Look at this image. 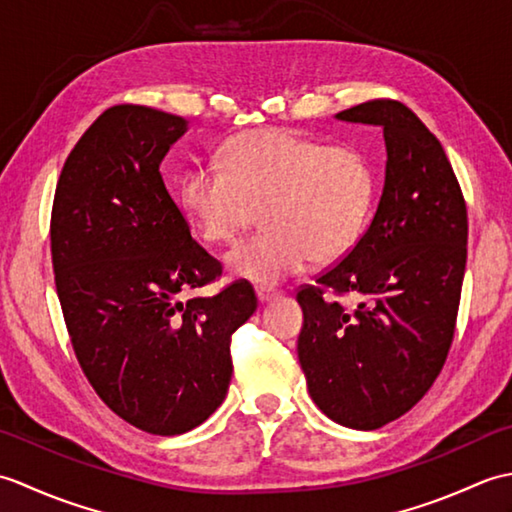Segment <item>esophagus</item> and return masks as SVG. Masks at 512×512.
Wrapping results in <instances>:
<instances>
[{"label":"esophagus","mask_w":512,"mask_h":512,"mask_svg":"<svg viewBox=\"0 0 512 512\" xmlns=\"http://www.w3.org/2000/svg\"><path fill=\"white\" fill-rule=\"evenodd\" d=\"M257 299L262 301V303H270V301L279 299V292L275 288H262V286H259L257 288Z\"/></svg>","instance_id":"obj_1"}]
</instances>
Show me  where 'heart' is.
<instances>
[{"label": "heart", "instance_id": "1", "mask_svg": "<svg viewBox=\"0 0 512 512\" xmlns=\"http://www.w3.org/2000/svg\"><path fill=\"white\" fill-rule=\"evenodd\" d=\"M376 193L372 160L354 145L323 147L288 129L237 136L215 162L187 171L180 206L191 228L220 244L242 231L262 204L264 233L228 250L226 270L255 286H277L341 257L365 231Z\"/></svg>", "mask_w": 512, "mask_h": 512}]
</instances>
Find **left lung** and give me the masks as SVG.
<instances>
[{
	"label": "left lung",
	"mask_w": 512,
	"mask_h": 512,
	"mask_svg": "<svg viewBox=\"0 0 512 512\" xmlns=\"http://www.w3.org/2000/svg\"><path fill=\"white\" fill-rule=\"evenodd\" d=\"M336 121L383 129L385 187L356 246L297 292V352L325 416L372 431L416 405L447 361L469 222L440 140L407 105L367 101Z\"/></svg>",
	"instance_id": "obj_1"
}]
</instances>
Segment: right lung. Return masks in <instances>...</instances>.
<instances>
[{
    "label": "right lung",
    "instance_id": "right-lung-1",
    "mask_svg": "<svg viewBox=\"0 0 512 512\" xmlns=\"http://www.w3.org/2000/svg\"><path fill=\"white\" fill-rule=\"evenodd\" d=\"M182 116L114 105L70 151L54 191L50 244L63 319L96 394L154 436L202 424L226 398L231 334L257 310L248 281L182 301L222 264L195 242L160 162Z\"/></svg>",
    "mask_w": 512,
    "mask_h": 512
}]
</instances>
